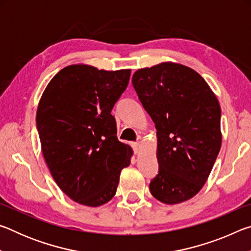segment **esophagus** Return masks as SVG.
Returning <instances> with one entry per match:
<instances>
[{"label":"esophagus","mask_w":251,"mask_h":251,"mask_svg":"<svg viewBox=\"0 0 251 251\" xmlns=\"http://www.w3.org/2000/svg\"><path fill=\"white\" fill-rule=\"evenodd\" d=\"M131 147H133V150L135 152H138L139 148H141V144L139 143H131Z\"/></svg>","instance_id":"34e87169"}]
</instances>
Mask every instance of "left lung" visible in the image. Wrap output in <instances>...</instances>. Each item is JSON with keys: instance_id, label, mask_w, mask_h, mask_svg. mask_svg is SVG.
Instances as JSON below:
<instances>
[{"instance_id": "left-lung-1", "label": "left lung", "mask_w": 251, "mask_h": 251, "mask_svg": "<svg viewBox=\"0 0 251 251\" xmlns=\"http://www.w3.org/2000/svg\"><path fill=\"white\" fill-rule=\"evenodd\" d=\"M131 83L157 129L159 171L152 196L168 205L205 185L222 146L217 97L196 71L166 62L136 71Z\"/></svg>"}]
</instances>
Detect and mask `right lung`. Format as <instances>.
Masks as SVG:
<instances>
[{
    "instance_id": "obj_1",
    "label": "right lung",
    "mask_w": 251,
    "mask_h": 251,
    "mask_svg": "<svg viewBox=\"0 0 251 251\" xmlns=\"http://www.w3.org/2000/svg\"><path fill=\"white\" fill-rule=\"evenodd\" d=\"M130 70L66 66L50 79L36 112L43 152L55 182L74 201L99 207L116 194L130 146L117 139L110 112L126 90Z\"/></svg>"
}]
</instances>
